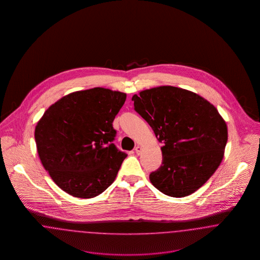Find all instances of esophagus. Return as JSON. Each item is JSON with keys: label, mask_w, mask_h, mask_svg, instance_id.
<instances>
[{"label": "esophagus", "mask_w": 260, "mask_h": 260, "mask_svg": "<svg viewBox=\"0 0 260 260\" xmlns=\"http://www.w3.org/2000/svg\"><path fill=\"white\" fill-rule=\"evenodd\" d=\"M135 151H136V154L138 155V154H140V152H141V147L140 146H136V149H135Z\"/></svg>", "instance_id": "obj_1"}]
</instances>
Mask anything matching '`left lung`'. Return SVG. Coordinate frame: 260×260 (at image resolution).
Returning <instances> with one entry per match:
<instances>
[{
	"label": "left lung",
	"instance_id": "8db88e82",
	"mask_svg": "<svg viewBox=\"0 0 260 260\" xmlns=\"http://www.w3.org/2000/svg\"><path fill=\"white\" fill-rule=\"evenodd\" d=\"M136 110L162 143L161 166L150 181L165 195L181 198L204 185L222 161L227 125L208 100L162 86L133 96Z\"/></svg>",
	"mask_w": 260,
	"mask_h": 260
}]
</instances>
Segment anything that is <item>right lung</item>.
I'll list each match as a JSON object with an SVG mask.
<instances>
[{
    "label": "right lung",
    "mask_w": 260,
    "mask_h": 260,
    "mask_svg": "<svg viewBox=\"0 0 260 260\" xmlns=\"http://www.w3.org/2000/svg\"><path fill=\"white\" fill-rule=\"evenodd\" d=\"M126 94L94 87L70 93L44 113L35 128L38 154L55 184L93 198L115 180L127 156L113 143V121Z\"/></svg>",
    "instance_id": "1"
}]
</instances>
